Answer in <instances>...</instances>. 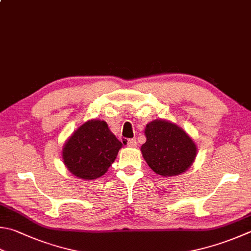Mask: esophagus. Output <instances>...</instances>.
<instances>
[{"label": "esophagus", "instance_id": "1", "mask_svg": "<svg viewBox=\"0 0 251 251\" xmlns=\"http://www.w3.org/2000/svg\"><path fill=\"white\" fill-rule=\"evenodd\" d=\"M136 145H138V142H136L135 139L127 140V146H129V148H136Z\"/></svg>", "mask_w": 251, "mask_h": 251}]
</instances>
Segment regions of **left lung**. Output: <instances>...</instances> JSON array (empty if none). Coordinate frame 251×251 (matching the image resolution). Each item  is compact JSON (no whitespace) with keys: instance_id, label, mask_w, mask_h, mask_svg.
<instances>
[{"instance_id":"8db88e82","label":"left lung","mask_w":251,"mask_h":251,"mask_svg":"<svg viewBox=\"0 0 251 251\" xmlns=\"http://www.w3.org/2000/svg\"><path fill=\"white\" fill-rule=\"evenodd\" d=\"M141 146L143 158L155 174L163 177L178 176L191 166L197 157V145L176 124L156 119L149 122Z\"/></svg>"}]
</instances>
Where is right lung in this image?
Wrapping results in <instances>:
<instances>
[{"label":"right lung","instance_id":"obj_1","mask_svg":"<svg viewBox=\"0 0 251 251\" xmlns=\"http://www.w3.org/2000/svg\"><path fill=\"white\" fill-rule=\"evenodd\" d=\"M121 148L106 121L92 119L78 126L64 143L63 163L73 176L93 180L107 173Z\"/></svg>","mask_w":251,"mask_h":251}]
</instances>
